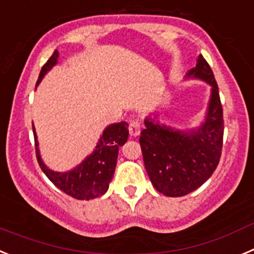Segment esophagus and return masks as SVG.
Segmentation results:
<instances>
[{
	"label": "esophagus",
	"mask_w": 254,
	"mask_h": 254,
	"mask_svg": "<svg viewBox=\"0 0 254 254\" xmlns=\"http://www.w3.org/2000/svg\"><path fill=\"white\" fill-rule=\"evenodd\" d=\"M129 132L131 136H138L140 132V123L138 120H131L129 124Z\"/></svg>",
	"instance_id": "1"
}]
</instances>
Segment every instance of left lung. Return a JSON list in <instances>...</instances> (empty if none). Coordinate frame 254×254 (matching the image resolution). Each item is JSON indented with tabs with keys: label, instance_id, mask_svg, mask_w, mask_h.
<instances>
[{
	"label": "left lung",
	"instance_id": "obj_1",
	"mask_svg": "<svg viewBox=\"0 0 254 254\" xmlns=\"http://www.w3.org/2000/svg\"><path fill=\"white\" fill-rule=\"evenodd\" d=\"M186 77L202 79L211 86L201 127L181 131L147 118L139 138L150 182L157 191L170 197L187 195L207 181L218 167L223 148V107L218 83L204 57L198 56L196 67Z\"/></svg>",
	"mask_w": 254,
	"mask_h": 254
}]
</instances>
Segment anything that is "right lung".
Wrapping results in <instances>:
<instances>
[{
  "mask_svg": "<svg viewBox=\"0 0 254 254\" xmlns=\"http://www.w3.org/2000/svg\"><path fill=\"white\" fill-rule=\"evenodd\" d=\"M58 57L59 53L56 50L53 56L43 65L36 84L42 81L48 70L57 64ZM33 131L35 138L36 158L42 171L53 182L54 186L77 200H92L106 192L115 172L119 148L124 145L129 135L127 123L122 122L109 125L102 132L95 150L81 164L67 172H54L42 161L34 127Z\"/></svg>",
  "mask_w": 254,
  "mask_h": 254,
  "instance_id": "add662e5",
  "label": "right lung"
}]
</instances>
